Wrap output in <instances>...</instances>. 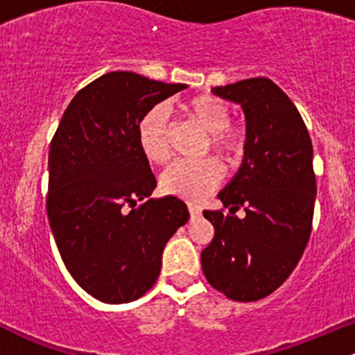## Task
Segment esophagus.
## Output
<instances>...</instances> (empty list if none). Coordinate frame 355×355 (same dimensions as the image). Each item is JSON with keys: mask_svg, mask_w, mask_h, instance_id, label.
Returning <instances> with one entry per match:
<instances>
[{"mask_svg": "<svg viewBox=\"0 0 355 355\" xmlns=\"http://www.w3.org/2000/svg\"><path fill=\"white\" fill-rule=\"evenodd\" d=\"M189 213H191L192 218H196V216H200V213H202V209H200L198 204L189 202Z\"/></svg>", "mask_w": 355, "mask_h": 355, "instance_id": "34e87169", "label": "esophagus"}]
</instances>
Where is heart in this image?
Returning a JSON list of instances; mask_svg holds the SVG:
<instances>
[{
    "mask_svg": "<svg viewBox=\"0 0 355 355\" xmlns=\"http://www.w3.org/2000/svg\"><path fill=\"white\" fill-rule=\"evenodd\" d=\"M182 110L194 118L207 132V141L216 155L228 161L244 156L249 142V130L244 123L230 121V110L213 96H196L182 103ZM166 111L161 106L149 110L137 127V141L142 155L151 163H164L170 156L166 141ZM221 180V166L213 157L199 161L180 159L161 175V189L166 194L189 200L202 199Z\"/></svg>",
    "mask_w": 355,
    "mask_h": 355,
    "instance_id": "heart-1",
    "label": "heart"
}]
</instances>
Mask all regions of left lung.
Instances as JSON below:
<instances>
[{
	"mask_svg": "<svg viewBox=\"0 0 355 355\" xmlns=\"http://www.w3.org/2000/svg\"><path fill=\"white\" fill-rule=\"evenodd\" d=\"M213 92L242 106L249 142L242 166L218 194L230 214L204 211L214 227L200 264L211 287L239 302L273 293L302 257L313 230V142L290 98L266 77ZM242 207L244 218L234 213Z\"/></svg>",
	"mask_w": 355,
	"mask_h": 355,
	"instance_id": "left-lung-1",
	"label": "left lung"
}]
</instances>
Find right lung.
I'll list each match as a JSON object with an SVG mask.
<instances>
[{"label":"right lung","instance_id":"right-lung-1","mask_svg":"<svg viewBox=\"0 0 355 355\" xmlns=\"http://www.w3.org/2000/svg\"><path fill=\"white\" fill-rule=\"evenodd\" d=\"M185 87L110 71L75 94L55 132L49 227L73 280L101 302L144 295L159 277L164 245L189 221L178 198L146 200L156 178L137 141L141 118Z\"/></svg>","mask_w":355,"mask_h":355}]
</instances>
